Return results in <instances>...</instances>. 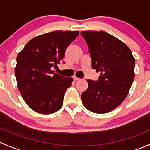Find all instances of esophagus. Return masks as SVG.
I'll return each instance as SVG.
<instances>
[{"label":"esophagus","instance_id":"obj_1","mask_svg":"<svg viewBox=\"0 0 150 150\" xmlns=\"http://www.w3.org/2000/svg\"><path fill=\"white\" fill-rule=\"evenodd\" d=\"M73 79H74V81H80V80H81V78H78V77H76V76H74Z\"/></svg>","mask_w":150,"mask_h":150}]
</instances>
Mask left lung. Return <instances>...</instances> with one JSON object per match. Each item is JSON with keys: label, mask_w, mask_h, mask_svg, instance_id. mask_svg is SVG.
<instances>
[{"label": "left lung", "mask_w": 150, "mask_h": 150, "mask_svg": "<svg viewBox=\"0 0 150 150\" xmlns=\"http://www.w3.org/2000/svg\"><path fill=\"white\" fill-rule=\"evenodd\" d=\"M88 46L92 68L100 72L97 81L87 80L82 102L89 111L111 112L125 99L134 81L135 59L123 42L104 31H83Z\"/></svg>", "instance_id": "obj_1"}]
</instances>
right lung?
Wrapping results in <instances>:
<instances>
[{"instance_id":"right-lung-1","label":"right lung","mask_w":150,"mask_h":150,"mask_svg":"<svg viewBox=\"0 0 150 150\" xmlns=\"http://www.w3.org/2000/svg\"><path fill=\"white\" fill-rule=\"evenodd\" d=\"M78 31L51 32L33 38L16 57L17 87L29 107L40 114H52L62 108L72 78L53 70L64 57L66 48L78 37Z\"/></svg>"}]
</instances>
